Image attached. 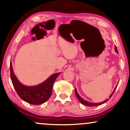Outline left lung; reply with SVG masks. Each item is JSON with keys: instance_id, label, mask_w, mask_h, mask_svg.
<instances>
[{"instance_id": "1", "label": "left lung", "mask_w": 130, "mask_h": 130, "mask_svg": "<svg viewBox=\"0 0 130 130\" xmlns=\"http://www.w3.org/2000/svg\"><path fill=\"white\" fill-rule=\"evenodd\" d=\"M115 51H116V52H117V53H118V50H117V48L116 46H115ZM117 85L116 86V87H115V89L113 90V91L112 93L111 94V95L109 96V99L111 98V97L112 96L113 93H114L115 90V89H116V88H117ZM75 94H76V97H77V98L78 99V100L79 101V102H80L81 104H82L83 105H86V106H96L101 105L104 104V103H105V102H106V101H108V100H109V99H106V100H105L104 101H103V102H99V103H92V102H88V101H85V99H83L82 98V97L80 96V95H79V93H77V89H76V88H75Z\"/></svg>"}]
</instances>
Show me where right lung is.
<instances>
[{"label":"right lung","mask_w":130,"mask_h":130,"mask_svg":"<svg viewBox=\"0 0 130 130\" xmlns=\"http://www.w3.org/2000/svg\"><path fill=\"white\" fill-rule=\"evenodd\" d=\"M10 79L16 92L23 101L32 105H41L45 102L52 93L55 80L61 73L53 74L41 84L34 86H25L17 79L10 63Z\"/></svg>","instance_id":"right-lung-1"}]
</instances>
